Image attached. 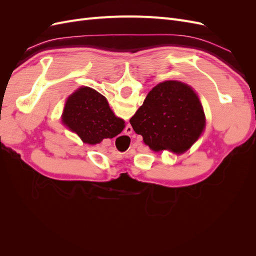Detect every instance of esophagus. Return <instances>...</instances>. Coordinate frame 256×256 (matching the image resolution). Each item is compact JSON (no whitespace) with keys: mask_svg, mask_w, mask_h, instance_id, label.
Returning a JSON list of instances; mask_svg holds the SVG:
<instances>
[{"mask_svg":"<svg viewBox=\"0 0 256 256\" xmlns=\"http://www.w3.org/2000/svg\"><path fill=\"white\" fill-rule=\"evenodd\" d=\"M129 128H130V129H131V127H129Z\"/></svg>","mask_w":256,"mask_h":256,"instance_id":"obj_1","label":"esophagus"}]
</instances>
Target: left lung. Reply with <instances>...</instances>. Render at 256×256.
Masks as SVG:
<instances>
[{"label":"left lung","mask_w":256,"mask_h":256,"mask_svg":"<svg viewBox=\"0 0 256 256\" xmlns=\"http://www.w3.org/2000/svg\"><path fill=\"white\" fill-rule=\"evenodd\" d=\"M130 124L150 150L180 154L190 148L203 132L205 114L190 86L166 81L148 92Z\"/></svg>","instance_id":"obj_1"}]
</instances>
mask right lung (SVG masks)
I'll return each mask as SVG.
<instances>
[{
    "mask_svg": "<svg viewBox=\"0 0 256 256\" xmlns=\"http://www.w3.org/2000/svg\"><path fill=\"white\" fill-rule=\"evenodd\" d=\"M63 122L84 143L97 144L122 132L125 122L116 118L104 96L90 88H81L68 98Z\"/></svg>",
    "mask_w": 256,
    "mask_h": 256,
    "instance_id": "right-lung-1",
    "label": "right lung"
}]
</instances>
